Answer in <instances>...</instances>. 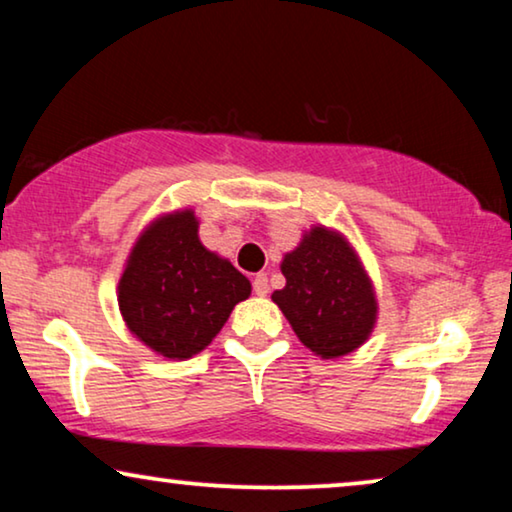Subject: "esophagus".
<instances>
[{
	"instance_id": "1",
	"label": "esophagus",
	"mask_w": 512,
	"mask_h": 512,
	"mask_svg": "<svg viewBox=\"0 0 512 512\" xmlns=\"http://www.w3.org/2000/svg\"><path fill=\"white\" fill-rule=\"evenodd\" d=\"M270 286H268V275H263V272H258L254 277V293L256 296H268Z\"/></svg>"
}]
</instances>
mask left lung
<instances>
[{
	"label": "left lung",
	"instance_id": "left-lung-1",
	"mask_svg": "<svg viewBox=\"0 0 512 512\" xmlns=\"http://www.w3.org/2000/svg\"><path fill=\"white\" fill-rule=\"evenodd\" d=\"M286 286L272 293L298 340L321 359L359 349L377 324V293L359 251L340 230L312 226L282 263Z\"/></svg>",
	"mask_w": 512,
	"mask_h": 512
}]
</instances>
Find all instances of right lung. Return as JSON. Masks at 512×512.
<instances>
[{"instance_id":"add662e5","label":"right lung","mask_w":512,"mask_h":512,"mask_svg":"<svg viewBox=\"0 0 512 512\" xmlns=\"http://www.w3.org/2000/svg\"><path fill=\"white\" fill-rule=\"evenodd\" d=\"M193 207L158 214L137 235L121 279L118 310L153 354L186 361L200 354L226 324L251 282L228 258L200 242Z\"/></svg>"}]
</instances>
